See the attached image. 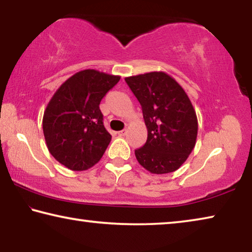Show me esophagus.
I'll list each match as a JSON object with an SVG mask.
<instances>
[{"label": "esophagus", "instance_id": "esophagus-1", "mask_svg": "<svg viewBox=\"0 0 252 252\" xmlns=\"http://www.w3.org/2000/svg\"><path fill=\"white\" fill-rule=\"evenodd\" d=\"M126 132H127V130H126V129H125V130H122V131H119V132H118V134L120 135V136H125V135L126 134Z\"/></svg>", "mask_w": 252, "mask_h": 252}]
</instances>
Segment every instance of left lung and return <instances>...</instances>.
Returning <instances> with one entry per match:
<instances>
[{"label": "left lung", "mask_w": 252, "mask_h": 252, "mask_svg": "<svg viewBox=\"0 0 252 252\" xmlns=\"http://www.w3.org/2000/svg\"><path fill=\"white\" fill-rule=\"evenodd\" d=\"M142 108L148 139L135 150L136 160L153 174L178 170L195 146L198 119L189 96L162 71L125 79Z\"/></svg>", "instance_id": "obj_1"}]
</instances>
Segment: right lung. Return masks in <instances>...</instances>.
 Here are the masks:
<instances>
[{
    "label": "right lung",
    "instance_id": "1",
    "mask_svg": "<svg viewBox=\"0 0 252 252\" xmlns=\"http://www.w3.org/2000/svg\"><path fill=\"white\" fill-rule=\"evenodd\" d=\"M120 75L88 69L61 84L43 114V133L51 155L73 171H83L100 161L111 141L103 126L100 102Z\"/></svg>",
    "mask_w": 252,
    "mask_h": 252
}]
</instances>
